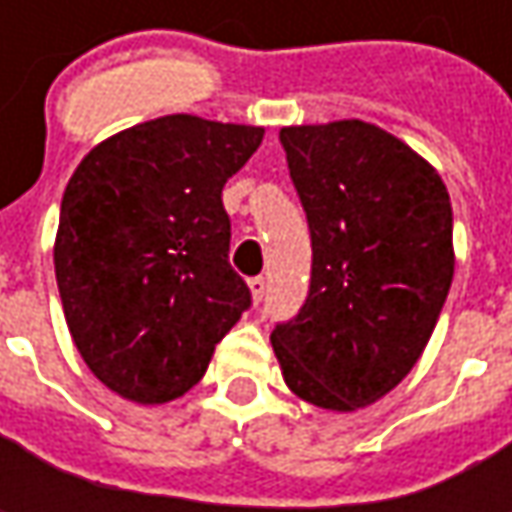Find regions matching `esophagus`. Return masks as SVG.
<instances>
[{
  "label": "esophagus",
  "mask_w": 512,
  "mask_h": 512,
  "mask_svg": "<svg viewBox=\"0 0 512 512\" xmlns=\"http://www.w3.org/2000/svg\"><path fill=\"white\" fill-rule=\"evenodd\" d=\"M247 287H250V296H253V302L259 305V302H262V296H265L267 282L262 279V276H253V279L247 282Z\"/></svg>",
  "instance_id": "34e87169"
}]
</instances>
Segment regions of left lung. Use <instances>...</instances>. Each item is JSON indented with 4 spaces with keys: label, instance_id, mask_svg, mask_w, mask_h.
<instances>
[{
    "label": "left lung",
    "instance_id": "left-lung-1",
    "mask_svg": "<svg viewBox=\"0 0 512 512\" xmlns=\"http://www.w3.org/2000/svg\"><path fill=\"white\" fill-rule=\"evenodd\" d=\"M313 242L310 293L270 333L285 384L353 413L419 362L453 282V207L439 170L362 119L279 130Z\"/></svg>",
    "mask_w": 512,
    "mask_h": 512
}]
</instances>
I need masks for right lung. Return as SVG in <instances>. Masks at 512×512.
<instances>
[{"label": "right lung", "mask_w": 512, "mask_h": 512, "mask_svg": "<svg viewBox=\"0 0 512 512\" xmlns=\"http://www.w3.org/2000/svg\"><path fill=\"white\" fill-rule=\"evenodd\" d=\"M265 128L159 116L99 142L73 170L53 245L73 344L136 404L185 396L250 305L230 267L225 182Z\"/></svg>", "instance_id": "1"}]
</instances>
